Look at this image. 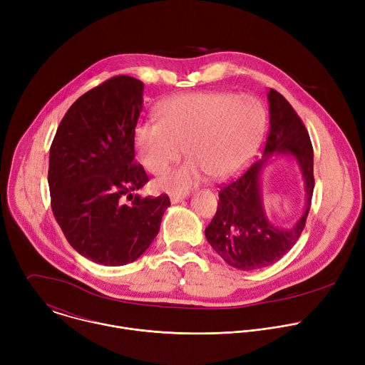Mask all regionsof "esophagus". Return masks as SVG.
Listing matches in <instances>:
<instances>
[{"mask_svg": "<svg viewBox=\"0 0 365 365\" xmlns=\"http://www.w3.org/2000/svg\"><path fill=\"white\" fill-rule=\"evenodd\" d=\"M186 196H187V195H172V196H170V202H172V203H179V202H182L183 199H186Z\"/></svg>", "mask_w": 365, "mask_h": 365, "instance_id": "34e87169", "label": "esophagus"}]
</instances>
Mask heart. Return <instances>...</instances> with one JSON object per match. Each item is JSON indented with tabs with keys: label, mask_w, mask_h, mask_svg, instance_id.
<instances>
[{
	"label": "heart",
	"mask_w": 365,
	"mask_h": 365,
	"mask_svg": "<svg viewBox=\"0 0 365 365\" xmlns=\"http://www.w3.org/2000/svg\"><path fill=\"white\" fill-rule=\"evenodd\" d=\"M159 123L140 121L133 133L137 159L151 175L166 173L183 154L190 160L155 183L166 192H186L206 175L225 179L238 172L266 127L263 103L251 95L207 91L162 101Z\"/></svg>",
	"instance_id": "b5f03b06"
}]
</instances>
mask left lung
<instances>
[{"mask_svg": "<svg viewBox=\"0 0 365 365\" xmlns=\"http://www.w3.org/2000/svg\"><path fill=\"white\" fill-rule=\"evenodd\" d=\"M267 99L270 133L263 159L220 190L217 214L205 230L207 242L224 262L244 272L274 264L292 250L304 228L315 186L314 148L304 124L282 93L270 89ZM274 153L294 155L305 183V212L290 229L276 227L267 218L262 205L259 178Z\"/></svg>", "mask_w": 365, "mask_h": 365, "instance_id": "obj_1", "label": "left lung"}]
</instances>
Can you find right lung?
Here are the masks:
<instances>
[{
  "mask_svg": "<svg viewBox=\"0 0 365 365\" xmlns=\"http://www.w3.org/2000/svg\"><path fill=\"white\" fill-rule=\"evenodd\" d=\"M143 91L141 81L125 75L88 91L72 103L50 147L51 211L68 242L102 266L137 259L170 206L168 195H133L148 182L135 165L133 141Z\"/></svg>",
  "mask_w": 365,
  "mask_h": 365,
  "instance_id": "right-lung-1",
  "label": "right lung"
}]
</instances>
